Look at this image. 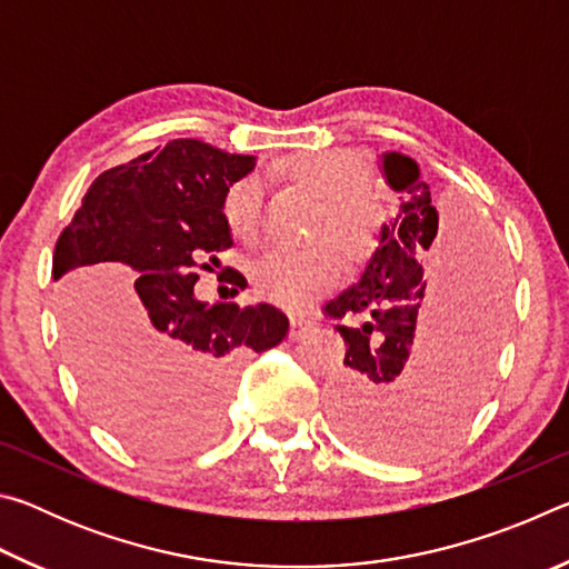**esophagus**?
<instances>
[{
    "instance_id": "obj_1",
    "label": "esophagus",
    "mask_w": 569,
    "mask_h": 569,
    "mask_svg": "<svg viewBox=\"0 0 569 569\" xmlns=\"http://www.w3.org/2000/svg\"><path fill=\"white\" fill-rule=\"evenodd\" d=\"M316 329L313 319H291V339H301L308 331Z\"/></svg>"
}]
</instances>
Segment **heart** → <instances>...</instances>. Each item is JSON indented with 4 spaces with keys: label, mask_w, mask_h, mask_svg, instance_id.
Listing matches in <instances>:
<instances>
[{
    "label": "heart",
    "mask_w": 569,
    "mask_h": 569,
    "mask_svg": "<svg viewBox=\"0 0 569 569\" xmlns=\"http://www.w3.org/2000/svg\"><path fill=\"white\" fill-rule=\"evenodd\" d=\"M283 170L301 186L323 198L316 218L313 240L319 246L306 250H268L253 263L250 281L256 293L291 313H306L341 283V253L353 263L373 253L381 230L377 203L363 196L369 172L363 162L341 150L298 152L283 162ZM223 218L230 233L253 240L263 226V182L246 176L228 188L223 198ZM333 239L332 244L328 243Z\"/></svg>",
    "instance_id": "1"
}]
</instances>
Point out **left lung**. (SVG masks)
I'll list each match as a JSON object with an SVG mask.
<instances>
[{
	"mask_svg": "<svg viewBox=\"0 0 569 569\" xmlns=\"http://www.w3.org/2000/svg\"><path fill=\"white\" fill-rule=\"evenodd\" d=\"M381 162L401 206L361 281L323 308L343 321L346 343L329 409L351 445L403 459L439 449L485 397L509 273L489 228L459 218L438 232L417 162L401 152Z\"/></svg>",
	"mask_w": 569,
	"mask_h": 569,
	"instance_id": "1",
	"label": "left lung"
}]
</instances>
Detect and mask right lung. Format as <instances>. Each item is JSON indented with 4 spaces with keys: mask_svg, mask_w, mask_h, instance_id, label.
<instances>
[{
    "mask_svg": "<svg viewBox=\"0 0 569 569\" xmlns=\"http://www.w3.org/2000/svg\"><path fill=\"white\" fill-rule=\"evenodd\" d=\"M253 166L203 140H170L94 178L57 238L67 353L100 419L142 451L213 435L233 363L288 333L273 306H208L192 291L198 268L213 271L233 246L223 198ZM230 281L236 293L246 286L240 273Z\"/></svg>",
    "mask_w": 569,
    "mask_h": 569,
    "instance_id": "add662e5",
    "label": "right lung"
}]
</instances>
